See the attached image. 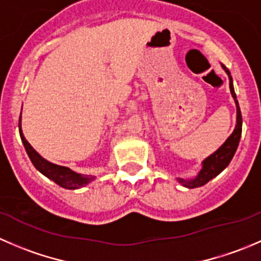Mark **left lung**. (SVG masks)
Segmentation results:
<instances>
[{
    "mask_svg": "<svg viewBox=\"0 0 261 261\" xmlns=\"http://www.w3.org/2000/svg\"><path fill=\"white\" fill-rule=\"evenodd\" d=\"M222 68L225 69V72L227 73L228 78H230V91L231 94H232L233 99H235L236 103V112H238V116H236V126L233 128L232 134L226 139L225 143L222 144L212 155H210L207 159L203 160L202 163V169L199 172V174L197 175L194 179L192 180H183L178 179L180 183H183L184 187L187 188H196V187L204 186L207 181H210L212 178H215L216 175L220 174L228 164H230L231 159L235 155L236 149L239 146V141H240L241 138V131H243V117H241V111L240 107H239V102L236 99L235 91H233V84H232V78H231L230 70L222 64Z\"/></svg>",
    "mask_w": 261,
    "mask_h": 261,
    "instance_id": "1",
    "label": "left lung"
}]
</instances>
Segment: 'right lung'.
<instances>
[{
    "mask_svg": "<svg viewBox=\"0 0 261 261\" xmlns=\"http://www.w3.org/2000/svg\"><path fill=\"white\" fill-rule=\"evenodd\" d=\"M18 128H20L21 140H22L26 152H28L29 158H30L34 167H35L41 174H44L45 177H48L49 179L55 181L58 186L67 189H77L81 188V187H84L86 184H88L89 181L93 179V177L78 174V173H74L73 170H70L69 168L67 167H60V165L53 164V163L44 159L41 155H39L38 152L33 149V146L28 143L25 136H23L22 130H21V115L20 121H18Z\"/></svg>",
    "mask_w": 261,
    "mask_h": 261,
    "instance_id": "obj_1",
    "label": "right lung"
}]
</instances>
